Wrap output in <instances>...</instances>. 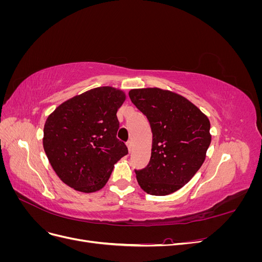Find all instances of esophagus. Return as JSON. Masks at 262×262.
<instances>
[{
	"label": "esophagus",
	"instance_id": "34e87169",
	"mask_svg": "<svg viewBox=\"0 0 262 262\" xmlns=\"http://www.w3.org/2000/svg\"><path fill=\"white\" fill-rule=\"evenodd\" d=\"M126 146H128L129 152L131 153V150H132V141H128V142H126Z\"/></svg>",
	"mask_w": 262,
	"mask_h": 262
}]
</instances>
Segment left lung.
<instances>
[{
	"label": "left lung",
	"instance_id": "left-lung-1",
	"mask_svg": "<svg viewBox=\"0 0 262 262\" xmlns=\"http://www.w3.org/2000/svg\"><path fill=\"white\" fill-rule=\"evenodd\" d=\"M129 96L146 116L153 134L149 163L136 170L139 185L152 195L175 192L205 160L211 143L209 118L191 101L170 91L137 89Z\"/></svg>",
	"mask_w": 262,
	"mask_h": 262
}]
</instances>
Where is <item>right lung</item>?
I'll return each instance as SVG.
<instances>
[{
  "instance_id": "1",
  "label": "right lung",
  "mask_w": 262,
  "mask_h": 262,
  "mask_svg": "<svg viewBox=\"0 0 262 262\" xmlns=\"http://www.w3.org/2000/svg\"><path fill=\"white\" fill-rule=\"evenodd\" d=\"M124 100L121 90L96 87L62 102L47 118L43 149L66 185L85 193L98 191L115 164L128 154L116 137L117 112Z\"/></svg>"
}]
</instances>
